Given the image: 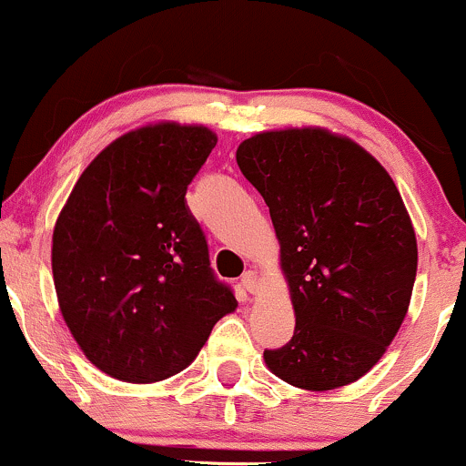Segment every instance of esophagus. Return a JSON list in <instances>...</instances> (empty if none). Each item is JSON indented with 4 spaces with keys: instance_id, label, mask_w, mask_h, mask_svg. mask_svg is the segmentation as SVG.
I'll return each mask as SVG.
<instances>
[{
    "instance_id": "obj_1",
    "label": "esophagus",
    "mask_w": 466,
    "mask_h": 466,
    "mask_svg": "<svg viewBox=\"0 0 466 466\" xmlns=\"http://www.w3.org/2000/svg\"><path fill=\"white\" fill-rule=\"evenodd\" d=\"M240 285L248 289L249 293H256L260 289V276L256 271H245V276L240 278Z\"/></svg>"
}]
</instances>
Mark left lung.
<instances>
[{
	"instance_id": "left-lung-1",
	"label": "left lung",
	"mask_w": 466,
	"mask_h": 466,
	"mask_svg": "<svg viewBox=\"0 0 466 466\" xmlns=\"http://www.w3.org/2000/svg\"><path fill=\"white\" fill-rule=\"evenodd\" d=\"M237 164L263 195L280 243L296 329L265 350L271 372L324 392L377 366L408 315L419 248L388 170L324 127L260 131Z\"/></svg>"
}]
</instances>
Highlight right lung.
Masks as SVG:
<instances>
[{
  "mask_svg": "<svg viewBox=\"0 0 466 466\" xmlns=\"http://www.w3.org/2000/svg\"><path fill=\"white\" fill-rule=\"evenodd\" d=\"M217 144L203 125L155 122L105 147L69 192L52 234L63 319L83 355L117 381L188 368L237 311L210 269L186 190Z\"/></svg>",
  "mask_w": 466,
  "mask_h": 466,
  "instance_id": "obj_1",
  "label": "right lung"
}]
</instances>
